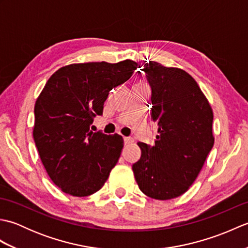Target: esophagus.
<instances>
[{
  "instance_id": "34e87169",
  "label": "esophagus",
  "mask_w": 248,
  "mask_h": 248,
  "mask_svg": "<svg viewBox=\"0 0 248 248\" xmlns=\"http://www.w3.org/2000/svg\"><path fill=\"white\" fill-rule=\"evenodd\" d=\"M124 141L125 145H129V144H132L134 140L132 138H124Z\"/></svg>"
}]
</instances>
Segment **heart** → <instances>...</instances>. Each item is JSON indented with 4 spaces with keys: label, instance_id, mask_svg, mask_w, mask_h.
<instances>
[{
    "label": "heart",
    "instance_id": "b5f03b06",
    "mask_svg": "<svg viewBox=\"0 0 248 248\" xmlns=\"http://www.w3.org/2000/svg\"><path fill=\"white\" fill-rule=\"evenodd\" d=\"M139 84H146V83H144V82H140V83H139Z\"/></svg>",
    "mask_w": 248,
    "mask_h": 248
}]
</instances>
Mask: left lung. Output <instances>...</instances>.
Instances as JSON below:
<instances>
[{"label":"left lung","mask_w":248,"mask_h":248,"mask_svg":"<svg viewBox=\"0 0 248 248\" xmlns=\"http://www.w3.org/2000/svg\"><path fill=\"white\" fill-rule=\"evenodd\" d=\"M151 119L157 124L155 146L139 143L132 170L139 187L157 200L176 198L196 180L214 145L213 112L197 82L182 69L149 62Z\"/></svg>","instance_id":"8db88e82"}]
</instances>
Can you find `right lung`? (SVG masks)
<instances>
[{
    "mask_svg": "<svg viewBox=\"0 0 248 248\" xmlns=\"http://www.w3.org/2000/svg\"><path fill=\"white\" fill-rule=\"evenodd\" d=\"M136 67L131 60L67 65L51 76L37 98L33 138L50 179L64 193H96L117 164L123 136L93 133L89 125L102 115L109 92L128 81Z\"/></svg>",
    "mask_w": 248,
    "mask_h": 248,
    "instance_id": "add662e5",
    "label": "right lung"
}]
</instances>
